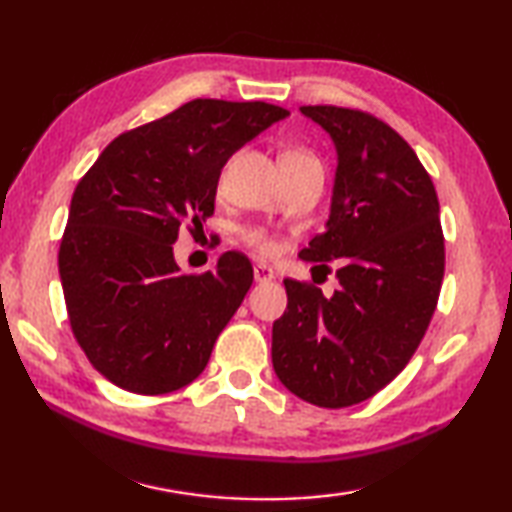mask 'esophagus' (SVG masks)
Segmentation results:
<instances>
[{
  "mask_svg": "<svg viewBox=\"0 0 512 512\" xmlns=\"http://www.w3.org/2000/svg\"><path fill=\"white\" fill-rule=\"evenodd\" d=\"M253 275H255V282H271L273 280V268H268L266 264H255Z\"/></svg>",
  "mask_w": 512,
  "mask_h": 512,
  "instance_id": "obj_1",
  "label": "esophagus"
}]
</instances>
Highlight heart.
I'll list each match as a JSON object with an SVG mask.
<instances>
[{"label":"heart","mask_w":512,"mask_h":512,"mask_svg":"<svg viewBox=\"0 0 512 512\" xmlns=\"http://www.w3.org/2000/svg\"><path fill=\"white\" fill-rule=\"evenodd\" d=\"M280 164H282L284 176H293V173H302V171L323 173L320 158L314 151L307 149V146H289L287 151H282ZM223 185H225V171L219 176V189H223ZM239 239L241 244L264 259L275 257L280 253V244H277V239L264 228V225H246V228L239 230Z\"/></svg>","instance_id":"b5f03b06"}]
</instances>
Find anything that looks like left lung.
<instances>
[{"label":"left lung","instance_id":"left-lung-1","mask_svg":"<svg viewBox=\"0 0 512 512\" xmlns=\"http://www.w3.org/2000/svg\"><path fill=\"white\" fill-rule=\"evenodd\" d=\"M339 153L327 228L300 250L341 287L284 280L273 368L293 395L343 409L377 395L418 350L438 305L445 237L436 187L386 121L359 108L302 106Z\"/></svg>","mask_w":512,"mask_h":512}]
</instances>
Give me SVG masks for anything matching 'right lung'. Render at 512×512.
Masks as SVG:
<instances>
[{
	"mask_svg": "<svg viewBox=\"0 0 512 512\" xmlns=\"http://www.w3.org/2000/svg\"><path fill=\"white\" fill-rule=\"evenodd\" d=\"M287 115L266 101L194 99L115 137L79 180L58 271L74 339L115 386L164 395L207 366L253 266L230 250L189 275L171 244L214 214L230 155Z\"/></svg>",
	"mask_w": 512,
	"mask_h": 512,
	"instance_id": "add662e5",
	"label": "right lung"
}]
</instances>
